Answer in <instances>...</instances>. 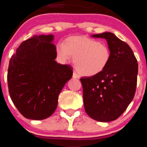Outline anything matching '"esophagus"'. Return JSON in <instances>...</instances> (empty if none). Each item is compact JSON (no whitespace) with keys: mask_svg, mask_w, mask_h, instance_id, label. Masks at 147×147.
<instances>
[{"mask_svg":"<svg viewBox=\"0 0 147 147\" xmlns=\"http://www.w3.org/2000/svg\"><path fill=\"white\" fill-rule=\"evenodd\" d=\"M79 77H80V76H79L75 71H74V73H73V78H74V79H79Z\"/></svg>","mask_w":147,"mask_h":147,"instance_id":"obj_1","label":"esophagus"}]
</instances>
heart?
<instances>
[{"mask_svg": "<svg viewBox=\"0 0 147 147\" xmlns=\"http://www.w3.org/2000/svg\"><path fill=\"white\" fill-rule=\"evenodd\" d=\"M56 54L61 62L73 58L74 65L80 75H97L107 67L111 52L106 44L86 36H71L56 45Z\"/></svg>", "mask_w": 147, "mask_h": 147, "instance_id": "heart-1", "label": "heart"}]
</instances>
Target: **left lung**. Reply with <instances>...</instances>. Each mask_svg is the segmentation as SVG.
<instances>
[{
    "label": "left lung",
    "instance_id": "obj_1",
    "mask_svg": "<svg viewBox=\"0 0 147 147\" xmlns=\"http://www.w3.org/2000/svg\"><path fill=\"white\" fill-rule=\"evenodd\" d=\"M92 37L107 40L111 57L102 72L80 79L84 106L87 114L94 120L111 121L125 111L134 98L138 65L129 45L113 33Z\"/></svg>",
    "mask_w": 147,
    "mask_h": 147
}]
</instances>
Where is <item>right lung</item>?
<instances>
[{
    "label": "right lung",
    "instance_id": "obj_1",
    "mask_svg": "<svg viewBox=\"0 0 147 147\" xmlns=\"http://www.w3.org/2000/svg\"><path fill=\"white\" fill-rule=\"evenodd\" d=\"M53 35L33 36L11 56L8 68L9 93L26 119L42 120L54 113L58 96L72 77L69 65L58 64Z\"/></svg>",
    "mask_w": 147,
    "mask_h": 147
}]
</instances>
